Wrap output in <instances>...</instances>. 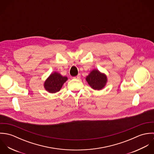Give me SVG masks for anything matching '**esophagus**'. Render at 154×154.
<instances>
[{"mask_svg": "<svg viewBox=\"0 0 154 154\" xmlns=\"http://www.w3.org/2000/svg\"><path fill=\"white\" fill-rule=\"evenodd\" d=\"M80 76H81V75H80V74H78L76 76L73 77V78H74V79H79V78H80Z\"/></svg>", "mask_w": 154, "mask_h": 154, "instance_id": "esophagus-1", "label": "esophagus"}]
</instances>
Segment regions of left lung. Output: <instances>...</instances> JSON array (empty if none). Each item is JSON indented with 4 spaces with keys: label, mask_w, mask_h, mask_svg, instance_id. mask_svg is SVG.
<instances>
[{
    "label": "left lung",
    "mask_w": 154,
    "mask_h": 154,
    "mask_svg": "<svg viewBox=\"0 0 154 154\" xmlns=\"http://www.w3.org/2000/svg\"><path fill=\"white\" fill-rule=\"evenodd\" d=\"M89 85L94 90H101L107 83V76L98 69H93L85 78Z\"/></svg>",
    "instance_id": "1"
}]
</instances>
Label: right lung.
<instances>
[{
	"mask_svg": "<svg viewBox=\"0 0 154 154\" xmlns=\"http://www.w3.org/2000/svg\"><path fill=\"white\" fill-rule=\"evenodd\" d=\"M68 78L57 72L51 73L44 81V88L49 93H56L61 89Z\"/></svg>",
	"mask_w": 154,
	"mask_h": 154,
	"instance_id": "right-lung-1",
	"label": "right lung"
}]
</instances>
